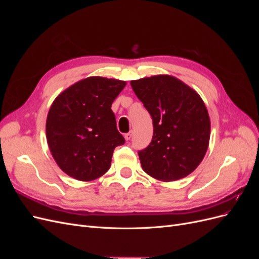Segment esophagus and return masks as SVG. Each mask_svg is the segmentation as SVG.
<instances>
[{"instance_id": "obj_1", "label": "esophagus", "mask_w": 259, "mask_h": 259, "mask_svg": "<svg viewBox=\"0 0 259 259\" xmlns=\"http://www.w3.org/2000/svg\"><path fill=\"white\" fill-rule=\"evenodd\" d=\"M132 136H133V132H128L127 134L124 135V137H125V139H126V140H130L132 138Z\"/></svg>"}]
</instances>
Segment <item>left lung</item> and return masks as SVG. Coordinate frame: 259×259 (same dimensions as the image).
<instances>
[{"label": "left lung", "mask_w": 259, "mask_h": 259, "mask_svg": "<svg viewBox=\"0 0 259 259\" xmlns=\"http://www.w3.org/2000/svg\"><path fill=\"white\" fill-rule=\"evenodd\" d=\"M131 85L153 122L151 143L138 152L143 169L162 182L191 174L204 158L210 135L208 112L199 94L166 74Z\"/></svg>", "instance_id": "left-lung-1"}]
</instances>
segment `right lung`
Here are the masks:
<instances>
[{"mask_svg": "<svg viewBox=\"0 0 259 259\" xmlns=\"http://www.w3.org/2000/svg\"><path fill=\"white\" fill-rule=\"evenodd\" d=\"M126 82L90 76L56 97L46 120V139L57 165L70 177L91 182L106 174L115 147L125 143L111 110Z\"/></svg>", "mask_w": 259, "mask_h": 259, "instance_id": "add662e5", "label": "right lung"}]
</instances>
